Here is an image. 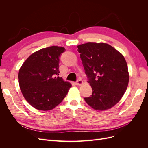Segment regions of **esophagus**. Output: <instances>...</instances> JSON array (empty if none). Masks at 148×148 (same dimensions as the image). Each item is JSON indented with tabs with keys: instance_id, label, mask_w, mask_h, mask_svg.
Listing matches in <instances>:
<instances>
[{
	"instance_id": "obj_1",
	"label": "esophagus",
	"mask_w": 148,
	"mask_h": 148,
	"mask_svg": "<svg viewBox=\"0 0 148 148\" xmlns=\"http://www.w3.org/2000/svg\"><path fill=\"white\" fill-rule=\"evenodd\" d=\"M76 83H77V84L78 85V86H80V85H82L83 84V81L81 79H79L77 80V82Z\"/></svg>"
}]
</instances>
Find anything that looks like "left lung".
Returning <instances> with one entry per match:
<instances>
[{
	"label": "left lung",
	"instance_id": "obj_1",
	"mask_svg": "<svg viewBox=\"0 0 148 148\" xmlns=\"http://www.w3.org/2000/svg\"><path fill=\"white\" fill-rule=\"evenodd\" d=\"M92 93L84 101L92 109L106 110L120 101L127 90L129 73L127 62L117 50L106 43L78 46Z\"/></svg>",
	"mask_w": 148,
	"mask_h": 148
}]
</instances>
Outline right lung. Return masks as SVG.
<instances>
[{
    "label": "right lung",
    "mask_w": 148,
    "mask_h": 148,
    "mask_svg": "<svg viewBox=\"0 0 148 148\" xmlns=\"http://www.w3.org/2000/svg\"><path fill=\"white\" fill-rule=\"evenodd\" d=\"M65 49L51 46L33 53L19 70L20 88L25 99L34 108L50 110L59 105L71 84L59 75V57Z\"/></svg>",
    "instance_id": "obj_1"
}]
</instances>
